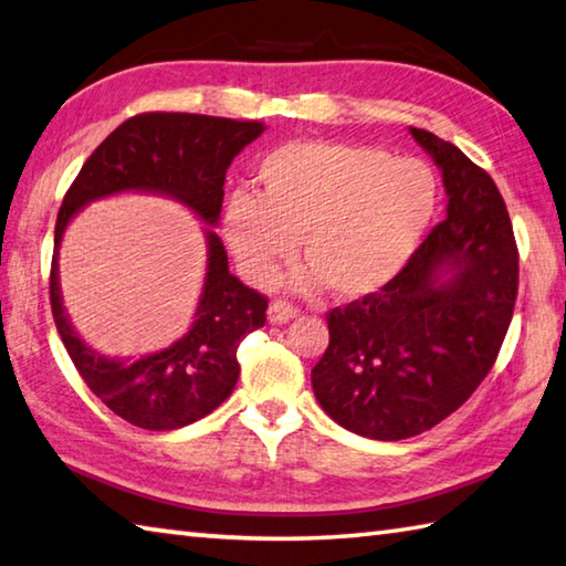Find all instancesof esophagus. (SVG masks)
<instances>
[{
	"label": "esophagus",
	"instance_id": "34e87169",
	"mask_svg": "<svg viewBox=\"0 0 566 566\" xmlns=\"http://www.w3.org/2000/svg\"><path fill=\"white\" fill-rule=\"evenodd\" d=\"M300 316V312L290 306L286 302H272L270 310H266V318H270V324H290L292 318Z\"/></svg>",
	"mask_w": 566,
	"mask_h": 566
}]
</instances>
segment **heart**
Listing matches in <instances>:
<instances>
[{
	"label": "heart",
	"mask_w": 566,
	"mask_h": 566,
	"mask_svg": "<svg viewBox=\"0 0 566 566\" xmlns=\"http://www.w3.org/2000/svg\"><path fill=\"white\" fill-rule=\"evenodd\" d=\"M254 195L234 190L220 232L240 274L272 286L302 252L296 292L332 286L354 302L381 292L413 260L438 210V176L418 158L358 143L294 140L256 163Z\"/></svg>",
	"instance_id": "b5f03b06"
}]
</instances>
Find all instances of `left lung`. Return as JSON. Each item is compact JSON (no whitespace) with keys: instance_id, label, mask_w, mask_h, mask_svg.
<instances>
[{"instance_id":"1","label":"left lung","mask_w":566,"mask_h":566,"mask_svg":"<svg viewBox=\"0 0 566 566\" xmlns=\"http://www.w3.org/2000/svg\"><path fill=\"white\" fill-rule=\"evenodd\" d=\"M443 172L446 220L381 292L328 312L312 368L324 413L356 436L403 440L438 426L495 364L517 296L505 200L453 143L410 128Z\"/></svg>"}]
</instances>
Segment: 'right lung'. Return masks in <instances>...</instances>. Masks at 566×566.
Segmentation results:
<instances>
[{"label":"right lung","mask_w":566,"mask_h":566,"mask_svg":"<svg viewBox=\"0 0 566 566\" xmlns=\"http://www.w3.org/2000/svg\"><path fill=\"white\" fill-rule=\"evenodd\" d=\"M264 133L260 120L198 113H143L128 118L91 153L61 202L51 264V312L71 361L104 403L143 430H176L212 413L240 378L238 346L264 326L266 300L230 274L220 222L222 185L234 156ZM120 191L160 193L206 222V280L193 324L178 343L138 359L91 349L70 324L57 284V248L70 220L88 201Z\"/></svg>","instance_id":"1"}]
</instances>
